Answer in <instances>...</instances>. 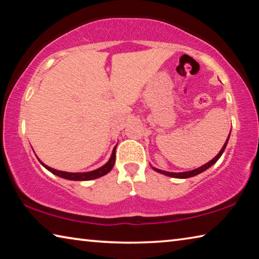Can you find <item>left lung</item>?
<instances>
[{
	"label": "left lung",
	"mask_w": 259,
	"mask_h": 259,
	"mask_svg": "<svg viewBox=\"0 0 259 259\" xmlns=\"http://www.w3.org/2000/svg\"><path fill=\"white\" fill-rule=\"evenodd\" d=\"M229 138H230V135H229V137H227L226 143L224 144V146H223V148L221 150V152H219L218 154H217L216 156H214L211 161H209L208 163L203 164L202 166H200V168H198V169L191 170V171H186V172H169V171H163V170H160V169H156V168H153V169H154L155 171H157V172L163 174V175H165V176L174 177V178H190V177H193V176H196V175H199V174H201V172H203L204 170H207V169H208V168H210V166H211L212 164L216 163V162L218 161L219 157H221L223 153H224V151H225V147H226V145H227V142H229Z\"/></svg>",
	"instance_id": "left-lung-1"
}]
</instances>
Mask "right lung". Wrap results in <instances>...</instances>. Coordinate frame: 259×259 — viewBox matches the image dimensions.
Masks as SVG:
<instances>
[{"label": "right lung", "mask_w": 259, "mask_h": 259, "mask_svg": "<svg viewBox=\"0 0 259 259\" xmlns=\"http://www.w3.org/2000/svg\"><path fill=\"white\" fill-rule=\"evenodd\" d=\"M115 148L116 146L114 147L113 153H112V156L111 159L108 160V162L105 165L100 166L99 169L97 170H94V171H89V172H66V171H59V170H56V169H52L50 166L46 165L45 163L41 164L45 166L46 169L49 170L50 172L57 175V176H59L61 178H65V179H69V181H91V179H96V178H99L104 176V175L108 174L111 171L114 163H115Z\"/></svg>", "instance_id": "1"}]
</instances>
